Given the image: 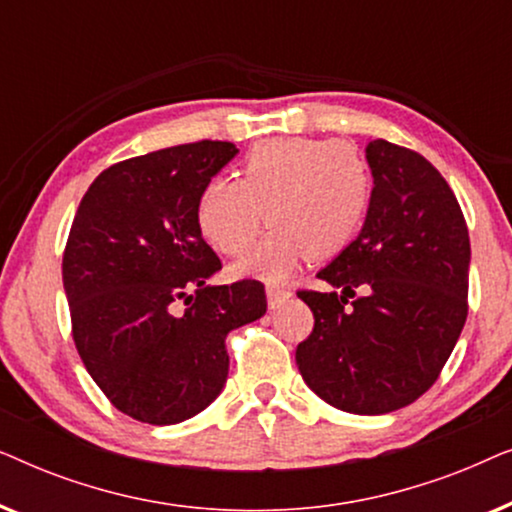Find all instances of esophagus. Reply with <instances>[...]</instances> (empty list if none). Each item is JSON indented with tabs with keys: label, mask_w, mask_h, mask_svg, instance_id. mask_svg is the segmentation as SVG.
<instances>
[{
	"label": "esophagus",
	"mask_w": 512,
	"mask_h": 512,
	"mask_svg": "<svg viewBox=\"0 0 512 512\" xmlns=\"http://www.w3.org/2000/svg\"><path fill=\"white\" fill-rule=\"evenodd\" d=\"M291 298V291H282V289H275V286H268V307L270 310H279L286 300Z\"/></svg>",
	"instance_id": "obj_1"
}]
</instances>
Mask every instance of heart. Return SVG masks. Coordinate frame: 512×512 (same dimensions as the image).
<instances>
[{
	"label": "heart",
	"mask_w": 512,
	"mask_h": 512,
	"mask_svg": "<svg viewBox=\"0 0 512 512\" xmlns=\"http://www.w3.org/2000/svg\"><path fill=\"white\" fill-rule=\"evenodd\" d=\"M370 193L373 177L356 146L338 139L272 137L251 146L240 179L207 181L195 219L216 251L242 256L268 216L272 230L235 272L282 284L303 256L331 261L356 240Z\"/></svg>",
	"instance_id": "heart-1"
}]
</instances>
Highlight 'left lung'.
<instances>
[{
    "label": "left lung",
    "mask_w": 512,
    "mask_h": 512,
    "mask_svg": "<svg viewBox=\"0 0 512 512\" xmlns=\"http://www.w3.org/2000/svg\"><path fill=\"white\" fill-rule=\"evenodd\" d=\"M366 160V223L317 275L331 291H298L314 328L296 363L333 408L384 415L417 401L450 359L468 314L471 242L452 188L424 156L375 139ZM359 285L367 293L350 304Z\"/></svg>",
    "instance_id": "1"
}]
</instances>
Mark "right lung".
<instances>
[{"label":"right lung","instance_id":"1","mask_svg":"<svg viewBox=\"0 0 512 512\" xmlns=\"http://www.w3.org/2000/svg\"><path fill=\"white\" fill-rule=\"evenodd\" d=\"M235 156V144L202 139L128 158L76 209L62 256L74 345L104 396L137 422L179 424L205 410L228 377L226 335L268 310L256 279L207 284L221 261L195 209Z\"/></svg>","mask_w":512,"mask_h":512}]
</instances>
